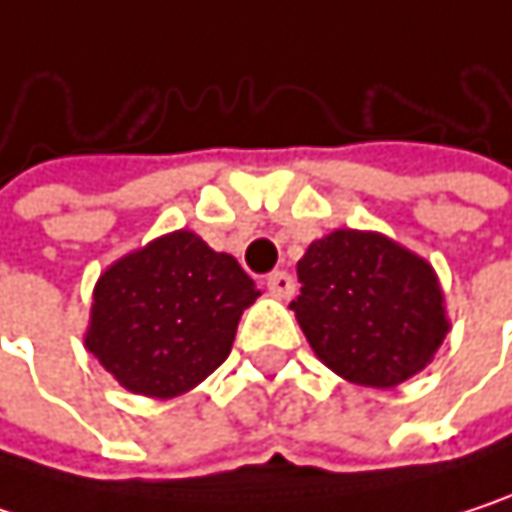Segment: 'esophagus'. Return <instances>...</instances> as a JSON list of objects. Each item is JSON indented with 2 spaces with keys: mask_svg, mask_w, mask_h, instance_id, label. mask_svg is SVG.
<instances>
[{
  "mask_svg": "<svg viewBox=\"0 0 512 512\" xmlns=\"http://www.w3.org/2000/svg\"><path fill=\"white\" fill-rule=\"evenodd\" d=\"M266 290H269L272 296H278V299H287V296H293L296 284H293L290 272L278 269V272H269V275H266Z\"/></svg>",
  "mask_w": 512,
  "mask_h": 512,
  "instance_id": "obj_1",
  "label": "esophagus"
}]
</instances>
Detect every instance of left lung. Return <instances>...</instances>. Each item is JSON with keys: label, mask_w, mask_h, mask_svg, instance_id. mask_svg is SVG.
Wrapping results in <instances>:
<instances>
[{"label": "left lung", "mask_w": 512, "mask_h": 512, "mask_svg": "<svg viewBox=\"0 0 512 512\" xmlns=\"http://www.w3.org/2000/svg\"><path fill=\"white\" fill-rule=\"evenodd\" d=\"M290 302L317 358L338 376L394 388L424 370L451 323L433 266L394 240L341 228L296 263Z\"/></svg>", "instance_id": "1"}]
</instances>
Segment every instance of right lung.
I'll return each mask as SVG.
<instances>
[{"label": "right lung", "mask_w": 512, "mask_h": 512, "mask_svg": "<svg viewBox=\"0 0 512 512\" xmlns=\"http://www.w3.org/2000/svg\"><path fill=\"white\" fill-rule=\"evenodd\" d=\"M257 296L234 257L174 231L97 278L85 347L127 391L177 397L228 358Z\"/></svg>", "instance_id": "add662e5"}]
</instances>
